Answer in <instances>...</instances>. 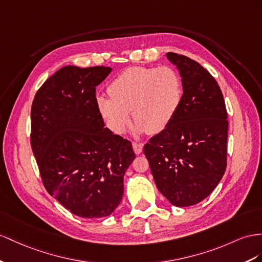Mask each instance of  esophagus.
<instances>
[{
	"mask_svg": "<svg viewBox=\"0 0 262 262\" xmlns=\"http://www.w3.org/2000/svg\"><path fill=\"white\" fill-rule=\"evenodd\" d=\"M133 148H134V151H135V154H140L143 151V144L142 143H138V142H134L133 143Z\"/></svg>",
	"mask_w": 262,
	"mask_h": 262,
	"instance_id": "obj_1",
	"label": "esophagus"
}]
</instances>
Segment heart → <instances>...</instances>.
I'll return each instance as SVG.
<instances>
[{
    "label": "heart",
    "instance_id": "b5f03b06",
    "mask_svg": "<svg viewBox=\"0 0 262 262\" xmlns=\"http://www.w3.org/2000/svg\"><path fill=\"white\" fill-rule=\"evenodd\" d=\"M111 97L96 98L97 108L112 132L124 134L130 125V112L139 133L158 134L170 124L182 102L183 86L168 66L129 67L108 86Z\"/></svg>",
    "mask_w": 262,
    "mask_h": 262
}]
</instances>
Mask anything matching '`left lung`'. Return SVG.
I'll list each match as a JSON object with an SVG mask.
<instances>
[{
	"label": "left lung",
	"instance_id": "obj_1",
	"mask_svg": "<svg viewBox=\"0 0 262 262\" xmlns=\"http://www.w3.org/2000/svg\"><path fill=\"white\" fill-rule=\"evenodd\" d=\"M166 56L182 76V102L170 124L144 146V154L158 190L173 206L187 207L209 196L224 176L227 110L209 72L185 55Z\"/></svg>",
	"mask_w": 262,
	"mask_h": 262
}]
</instances>
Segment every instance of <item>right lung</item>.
Wrapping results in <instances>:
<instances>
[{"instance_id":"1","label":"right lung","mask_w":262,"mask_h":262,"mask_svg":"<svg viewBox=\"0 0 262 262\" xmlns=\"http://www.w3.org/2000/svg\"><path fill=\"white\" fill-rule=\"evenodd\" d=\"M111 67L64 66L36 92L31 146L43 185L72 213L103 218L116 209L124 175L135 159L132 143L104 128L96 86Z\"/></svg>"}]
</instances>
